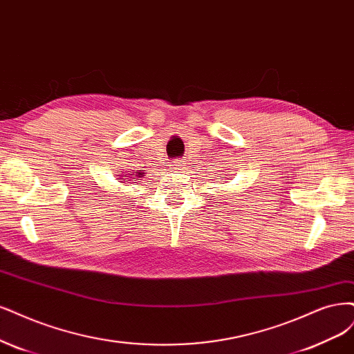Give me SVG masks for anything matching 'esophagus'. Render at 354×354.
I'll use <instances>...</instances> for the list:
<instances>
[{
	"mask_svg": "<svg viewBox=\"0 0 354 354\" xmlns=\"http://www.w3.org/2000/svg\"><path fill=\"white\" fill-rule=\"evenodd\" d=\"M174 168H176V169H183V168H186V164L183 162V161H176V162H174Z\"/></svg>",
	"mask_w": 354,
	"mask_h": 354,
	"instance_id": "1",
	"label": "esophagus"
}]
</instances>
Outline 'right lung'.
<instances>
[{"label":"right lung","instance_id":"1","mask_svg":"<svg viewBox=\"0 0 354 354\" xmlns=\"http://www.w3.org/2000/svg\"><path fill=\"white\" fill-rule=\"evenodd\" d=\"M140 176H142V174H140V173H139V177H140Z\"/></svg>","mask_w":354,"mask_h":354}]
</instances>
